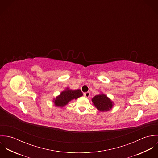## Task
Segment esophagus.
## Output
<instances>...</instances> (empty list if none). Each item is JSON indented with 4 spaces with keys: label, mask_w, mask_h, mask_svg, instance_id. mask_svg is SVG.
Segmentation results:
<instances>
[{
    "label": "esophagus",
    "mask_w": 158,
    "mask_h": 158,
    "mask_svg": "<svg viewBox=\"0 0 158 158\" xmlns=\"http://www.w3.org/2000/svg\"><path fill=\"white\" fill-rule=\"evenodd\" d=\"M84 96L88 98L89 96H90V92H85L84 94Z\"/></svg>",
    "instance_id": "esophagus-1"
}]
</instances>
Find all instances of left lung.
Masks as SVG:
<instances>
[{
  "instance_id": "1",
  "label": "left lung",
  "mask_w": 158,
  "mask_h": 158,
  "mask_svg": "<svg viewBox=\"0 0 158 158\" xmlns=\"http://www.w3.org/2000/svg\"><path fill=\"white\" fill-rule=\"evenodd\" d=\"M92 101L94 105L100 111H108L113 107L112 101L106 95L103 94L94 96Z\"/></svg>"
}]
</instances>
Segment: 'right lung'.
Returning a JSON list of instances; mask_svg holds the SVG:
<instances>
[{
	"instance_id": "right-lung-1",
	"label": "right lung",
	"mask_w": 158,
	"mask_h": 158,
	"mask_svg": "<svg viewBox=\"0 0 158 158\" xmlns=\"http://www.w3.org/2000/svg\"><path fill=\"white\" fill-rule=\"evenodd\" d=\"M83 95V93L80 89L70 90L67 88L66 90L63 91L60 95L54 99L53 102L55 105L59 107H63L66 105L69 102L73 99H77Z\"/></svg>"
}]
</instances>
